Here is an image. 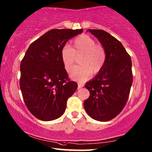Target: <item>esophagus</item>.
Returning a JSON list of instances; mask_svg holds the SVG:
<instances>
[{
	"label": "esophagus",
	"mask_w": 152,
	"mask_h": 152,
	"mask_svg": "<svg viewBox=\"0 0 152 152\" xmlns=\"http://www.w3.org/2000/svg\"><path fill=\"white\" fill-rule=\"evenodd\" d=\"M84 86V84H81V83H79L78 84V88H80L82 87H83Z\"/></svg>",
	"instance_id": "obj_1"
}]
</instances>
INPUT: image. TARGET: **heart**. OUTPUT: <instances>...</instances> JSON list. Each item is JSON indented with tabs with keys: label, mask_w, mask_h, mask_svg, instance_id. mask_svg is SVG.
I'll list each match as a JSON object with an SVG mask.
<instances>
[{
	"label": "heart",
	"mask_w": 152,
	"mask_h": 152,
	"mask_svg": "<svg viewBox=\"0 0 152 152\" xmlns=\"http://www.w3.org/2000/svg\"><path fill=\"white\" fill-rule=\"evenodd\" d=\"M80 66L75 67L70 70L69 76L72 80L80 82L87 80L92 72L97 73L103 68L106 60L105 50L96 45L94 38L87 35L77 37L72 42V47L65 45L61 50V59L64 68L70 70L75 63V55L80 56Z\"/></svg>",
	"instance_id": "b5f03b06"
}]
</instances>
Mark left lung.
<instances>
[{"label": "left lung", "mask_w": 152, "mask_h": 152, "mask_svg": "<svg viewBox=\"0 0 152 152\" xmlns=\"http://www.w3.org/2000/svg\"><path fill=\"white\" fill-rule=\"evenodd\" d=\"M105 50L103 68L88 81L85 87L90 96L84 107L92 119L107 121L117 117L126 103L133 83L132 61L123 45L110 33L99 29H88Z\"/></svg>", "instance_id": "8db88e82"}]
</instances>
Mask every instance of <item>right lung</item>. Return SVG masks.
<instances>
[{
    "mask_svg": "<svg viewBox=\"0 0 152 152\" xmlns=\"http://www.w3.org/2000/svg\"><path fill=\"white\" fill-rule=\"evenodd\" d=\"M83 29H52L31 43L20 64V88L32 115L52 121L64 113L77 84L70 81L61 59L66 42Z\"/></svg>",
    "mask_w": 152,
    "mask_h": 152,
    "instance_id": "add662e5",
    "label": "right lung"
}]
</instances>
